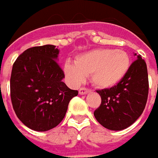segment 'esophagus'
<instances>
[{
	"label": "esophagus",
	"instance_id": "esophagus-1",
	"mask_svg": "<svg viewBox=\"0 0 158 158\" xmlns=\"http://www.w3.org/2000/svg\"><path fill=\"white\" fill-rule=\"evenodd\" d=\"M89 92H90V89H89L87 88H84V87H82V88H80V89H79V94L80 95H85L89 93Z\"/></svg>",
	"mask_w": 158,
	"mask_h": 158
}]
</instances>
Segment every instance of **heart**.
I'll return each instance as SVG.
<instances>
[{
	"label": "heart",
	"instance_id": "obj_1",
	"mask_svg": "<svg viewBox=\"0 0 158 158\" xmlns=\"http://www.w3.org/2000/svg\"><path fill=\"white\" fill-rule=\"evenodd\" d=\"M130 67L128 54L121 50L95 49L77 56L75 64L67 62L64 73L72 84L78 85L86 76L97 87L111 88L119 82Z\"/></svg>",
	"mask_w": 158,
	"mask_h": 158
}]
</instances>
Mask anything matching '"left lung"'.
I'll return each mask as SVG.
<instances>
[{
	"mask_svg": "<svg viewBox=\"0 0 158 158\" xmlns=\"http://www.w3.org/2000/svg\"><path fill=\"white\" fill-rule=\"evenodd\" d=\"M97 92L100 95L101 104L95 110L96 119L110 130L128 127L142 115L148 99L149 78L145 60L137 55L120 82Z\"/></svg>",
	"mask_w": 158,
	"mask_h": 158,
	"instance_id": "left-lung-1",
	"label": "left lung"
}]
</instances>
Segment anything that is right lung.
<instances>
[{
    "mask_svg": "<svg viewBox=\"0 0 158 158\" xmlns=\"http://www.w3.org/2000/svg\"><path fill=\"white\" fill-rule=\"evenodd\" d=\"M59 50L52 45L31 47L13 64L10 98L17 118L29 128L44 132L61 122L69 101L78 95L62 82L57 62Z\"/></svg>",
    "mask_w": 158,
    "mask_h": 158,
    "instance_id": "obj_1",
    "label": "right lung"
}]
</instances>
